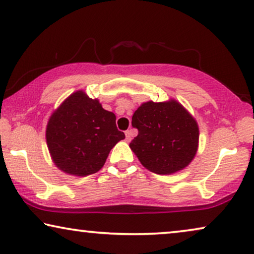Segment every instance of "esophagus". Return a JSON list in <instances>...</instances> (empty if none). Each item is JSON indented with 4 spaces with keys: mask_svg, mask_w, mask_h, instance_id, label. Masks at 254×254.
Listing matches in <instances>:
<instances>
[{
    "mask_svg": "<svg viewBox=\"0 0 254 254\" xmlns=\"http://www.w3.org/2000/svg\"><path fill=\"white\" fill-rule=\"evenodd\" d=\"M131 136H133V130H126V141L129 142L131 140Z\"/></svg>",
    "mask_w": 254,
    "mask_h": 254,
    "instance_id": "esophagus-1",
    "label": "esophagus"
}]
</instances>
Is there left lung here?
I'll return each instance as SVG.
<instances>
[{
    "label": "left lung",
    "instance_id": "left-lung-1",
    "mask_svg": "<svg viewBox=\"0 0 254 254\" xmlns=\"http://www.w3.org/2000/svg\"><path fill=\"white\" fill-rule=\"evenodd\" d=\"M131 126L138 134L129 147L141 164L157 175H171L192 162L199 144L194 118L176 100L147 102L135 111Z\"/></svg>",
    "mask_w": 254,
    "mask_h": 254
}]
</instances>
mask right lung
Masks as SVG:
<instances>
[{"mask_svg":"<svg viewBox=\"0 0 254 254\" xmlns=\"http://www.w3.org/2000/svg\"><path fill=\"white\" fill-rule=\"evenodd\" d=\"M124 138L116 114L83 91L69 96L52 114L46 128L47 147L55 165L79 177L98 172L111 149Z\"/></svg>","mask_w":254,"mask_h":254,"instance_id":"1","label":"right lung"}]
</instances>
